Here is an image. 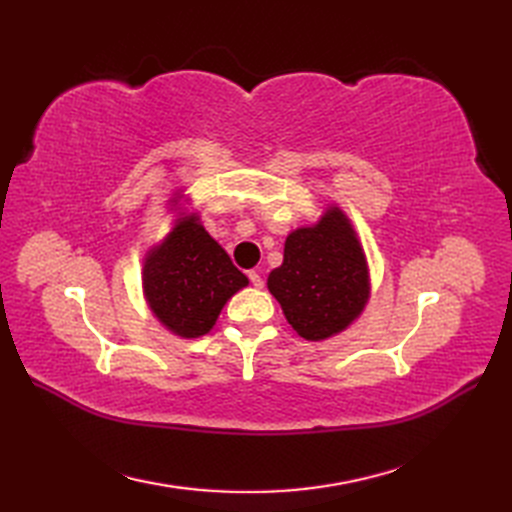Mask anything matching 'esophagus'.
<instances>
[{
	"instance_id": "34e87169",
	"label": "esophagus",
	"mask_w": 512,
	"mask_h": 512,
	"mask_svg": "<svg viewBox=\"0 0 512 512\" xmlns=\"http://www.w3.org/2000/svg\"><path fill=\"white\" fill-rule=\"evenodd\" d=\"M247 277H250V282L254 288H262L265 286V282H262V277L256 273V271H247Z\"/></svg>"
}]
</instances>
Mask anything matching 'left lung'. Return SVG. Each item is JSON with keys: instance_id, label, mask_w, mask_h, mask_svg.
<instances>
[{"instance_id": "left-lung-1", "label": "left lung", "mask_w": 512, "mask_h": 512, "mask_svg": "<svg viewBox=\"0 0 512 512\" xmlns=\"http://www.w3.org/2000/svg\"><path fill=\"white\" fill-rule=\"evenodd\" d=\"M267 288L303 339L322 342L346 331L371 292L367 258L348 215L331 205L316 224L292 230Z\"/></svg>"}]
</instances>
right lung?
Segmentation results:
<instances>
[{"label": "right lung", "mask_w": 512, "mask_h": 512, "mask_svg": "<svg viewBox=\"0 0 512 512\" xmlns=\"http://www.w3.org/2000/svg\"><path fill=\"white\" fill-rule=\"evenodd\" d=\"M175 211L173 230L143 260V292L151 314L164 329L183 339L207 335L232 294L250 280L232 265L200 215L188 211V198L168 200Z\"/></svg>", "instance_id": "1"}]
</instances>
